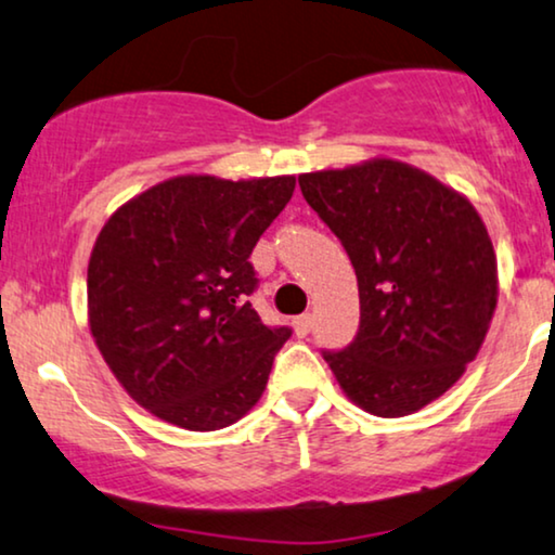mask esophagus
I'll return each mask as SVG.
<instances>
[{
    "mask_svg": "<svg viewBox=\"0 0 555 555\" xmlns=\"http://www.w3.org/2000/svg\"><path fill=\"white\" fill-rule=\"evenodd\" d=\"M294 332H297V337H307L309 335V330H312V324H314V317L312 314H299V317H294Z\"/></svg>",
    "mask_w": 555,
    "mask_h": 555,
    "instance_id": "esophagus-1",
    "label": "esophagus"
}]
</instances>
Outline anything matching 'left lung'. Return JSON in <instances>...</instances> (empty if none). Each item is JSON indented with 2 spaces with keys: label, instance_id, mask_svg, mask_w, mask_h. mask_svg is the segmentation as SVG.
<instances>
[{
  "label": "left lung",
  "instance_id": "obj_1",
  "mask_svg": "<svg viewBox=\"0 0 555 555\" xmlns=\"http://www.w3.org/2000/svg\"><path fill=\"white\" fill-rule=\"evenodd\" d=\"M299 188L358 276V335L324 352L339 388L380 418L437 401L477 358L498 307V256L475 205L388 157L299 175Z\"/></svg>",
  "mask_w": 555,
  "mask_h": 555
}]
</instances>
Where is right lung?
Returning <instances> with one entry per match:
<instances>
[{
    "label": "right lung",
    "mask_w": 555,
    "mask_h": 555,
    "mask_svg": "<svg viewBox=\"0 0 555 555\" xmlns=\"http://www.w3.org/2000/svg\"><path fill=\"white\" fill-rule=\"evenodd\" d=\"M297 177L180 175L124 203L88 261V327L124 390L188 431L246 416L289 327L246 301L248 256L292 201Z\"/></svg>",
    "instance_id": "1"
}]
</instances>
